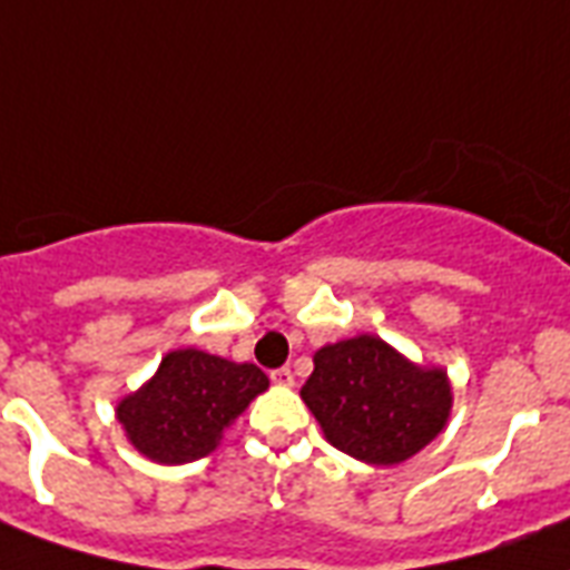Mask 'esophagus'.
I'll use <instances>...</instances> for the list:
<instances>
[{"label":"esophagus","instance_id":"obj_1","mask_svg":"<svg viewBox=\"0 0 570 570\" xmlns=\"http://www.w3.org/2000/svg\"><path fill=\"white\" fill-rule=\"evenodd\" d=\"M271 381L276 386H294V372L291 368H276V372H271Z\"/></svg>","mask_w":570,"mask_h":570}]
</instances>
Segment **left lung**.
Returning <instances> with one entry per match:
<instances>
[{
	"label": "left lung",
	"mask_w": 570,
	"mask_h": 570,
	"mask_svg": "<svg viewBox=\"0 0 570 570\" xmlns=\"http://www.w3.org/2000/svg\"><path fill=\"white\" fill-rule=\"evenodd\" d=\"M299 390L326 443L372 466H395L443 434L452 383L440 365L413 363L377 335H354L312 356Z\"/></svg>",
	"instance_id": "obj_1"
}]
</instances>
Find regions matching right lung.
Instances as JSON below:
<instances>
[{
  "label": "right lung",
  "mask_w": 570,
  "mask_h": 570,
  "mask_svg": "<svg viewBox=\"0 0 570 570\" xmlns=\"http://www.w3.org/2000/svg\"><path fill=\"white\" fill-rule=\"evenodd\" d=\"M271 386L253 363H232L198 347L163 356L157 372L116 404L127 443L154 464L178 466L205 458L235 419Z\"/></svg>",
  "instance_id": "add662e5"
}]
</instances>
